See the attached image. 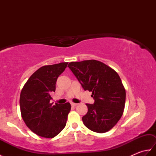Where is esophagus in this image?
<instances>
[{
  "instance_id": "1",
  "label": "esophagus",
  "mask_w": 156,
  "mask_h": 156,
  "mask_svg": "<svg viewBox=\"0 0 156 156\" xmlns=\"http://www.w3.org/2000/svg\"><path fill=\"white\" fill-rule=\"evenodd\" d=\"M71 105L72 107H76V106H77L78 104L77 103H74V102H71Z\"/></svg>"
}]
</instances>
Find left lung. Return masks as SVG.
Segmentation results:
<instances>
[{
  "label": "left lung",
  "instance_id": "8db88e82",
  "mask_svg": "<svg viewBox=\"0 0 156 156\" xmlns=\"http://www.w3.org/2000/svg\"><path fill=\"white\" fill-rule=\"evenodd\" d=\"M68 67L85 90L92 92L94 103L86 104L88 112L82 117L91 131L103 133L117 123L123 114L126 92L119 74L104 63L95 59L72 62Z\"/></svg>",
  "mask_w": 156,
  "mask_h": 156
}]
</instances>
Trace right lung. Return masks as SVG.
Wrapping results in <instances>:
<instances>
[{"mask_svg":"<svg viewBox=\"0 0 156 156\" xmlns=\"http://www.w3.org/2000/svg\"><path fill=\"white\" fill-rule=\"evenodd\" d=\"M68 64L42 66L30 76L21 90L19 103L23 120L31 131L40 137H54L66 125L70 104L52 105L50 100L58 76Z\"/></svg>","mask_w":156,"mask_h":156,"instance_id":"obj_1","label":"right lung"}]
</instances>
